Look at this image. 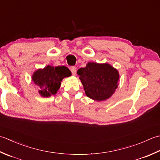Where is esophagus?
Here are the masks:
<instances>
[{"label": "esophagus", "instance_id": "esophagus-1", "mask_svg": "<svg viewBox=\"0 0 160 160\" xmlns=\"http://www.w3.org/2000/svg\"><path fill=\"white\" fill-rule=\"evenodd\" d=\"M70 70L72 72V75H75L76 73H77V70H76V68L75 67H72L70 68Z\"/></svg>", "mask_w": 160, "mask_h": 160}]
</instances>
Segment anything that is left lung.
I'll return each instance as SVG.
<instances>
[{
  "instance_id": "obj_1",
  "label": "left lung",
  "mask_w": 160,
  "mask_h": 160,
  "mask_svg": "<svg viewBox=\"0 0 160 160\" xmlns=\"http://www.w3.org/2000/svg\"><path fill=\"white\" fill-rule=\"evenodd\" d=\"M86 96L97 102L109 99L118 86L119 74L108 63L88 62L77 71Z\"/></svg>"
}]
</instances>
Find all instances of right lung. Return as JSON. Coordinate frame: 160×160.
Instances as JSON below:
<instances>
[{
	"instance_id": "1",
	"label": "right lung",
	"mask_w": 160,
	"mask_h": 160,
	"mask_svg": "<svg viewBox=\"0 0 160 160\" xmlns=\"http://www.w3.org/2000/svg\"><path fill=\"white\" fill-rule=\"evenodd\" d=\"M71 75V72L66 66L53 67L48 65L43 69L35 71L32 79L38 86L41 96L48 97L57 94L61 81Z\"/></svg>"
}]
</instances>
